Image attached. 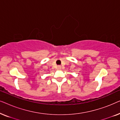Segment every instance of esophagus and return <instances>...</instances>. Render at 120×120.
I'll return each mask as SVG.
<instances>
[{"label":"esophagus","instance_id":"34e87169","mask_svg":"<svg viewBox=\"0 0 120 120\" xmlns=\"http://www.w3.org/2000/svg\"><path fill=\"white\" fill-rule=\"evenodd\" d=\"M60 69H61V67H60V66H58V70H60Z\"/></svg>","mask_w":120,"mask_h":120}]
</instances>
